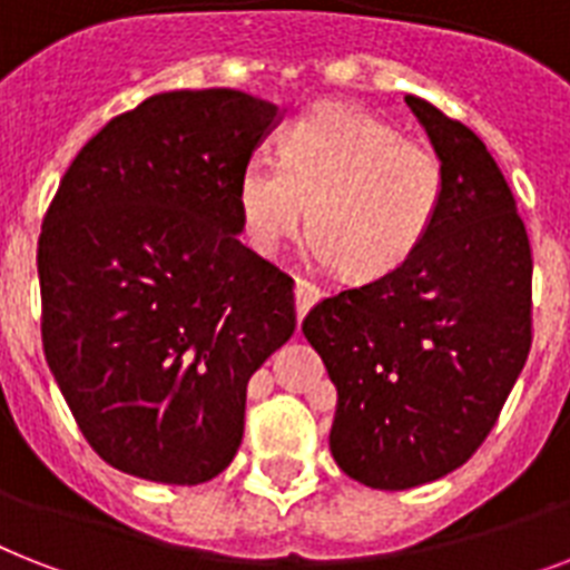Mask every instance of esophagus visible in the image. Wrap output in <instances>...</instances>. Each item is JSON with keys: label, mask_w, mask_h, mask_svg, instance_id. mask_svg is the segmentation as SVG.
I'll return each mask as SVG.
<instances>
[{"label": "esophagus", "mask_w": 570, "mask_h": 570, "mask_svg": "<svg viewBox=\"0 0 570 570\" xmlns=\"http://www.w3.org/2000/svg\"><path fill=\"white\" fill-rule=\"evenodd\" d=\"M318 298H322V289H318L316 284H309L304 277H295V316H298V322L307 316L309 307H313Z\"/></svg>", "instance_id": "1"}]
</instances>
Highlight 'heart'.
<instances>
[{
	"label": "heart",
	"instance_id": "1",
	"mask_svg": "<svg viewBox=\"0 0 570 570\" xmlns=\"http://www.w3.org/2000/svg\"><path fill=\"white\" fill-rule=\"evenodd\" d=\"M445 196V166L424 142L368 110L325 101L281 134V160L252 155L237 210L254 252L272 254L307 213L309 248L348 281L401 269Z\"/></svg>",
	"mask_w": 570,
	"mask_h": 570
}]
</instances>
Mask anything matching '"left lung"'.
I'll return each mask as SVG.
<instances>
[{
  "instance_id": "left-lung-1",
  "label": "left lung",
  "mask_w": 570,
  "mask_h": 570,
  "mask_svg": "<svg viewBox=\"0 0 570 570\" xmlns=\"http://www.w3.org/2000/svg\"><path fill=\"white\" fill-rule=\"evenodd\" d=\"M445 166L419 252L325 298L304 336L336 386L331 453L348 478L401 492L460 469L494 428L530 354L533 257L478 134L406 96Z\"/></svg>"
}]
</instances>
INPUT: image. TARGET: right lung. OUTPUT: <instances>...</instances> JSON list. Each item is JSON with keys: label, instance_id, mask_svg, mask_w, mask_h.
I'll return each mask as SVG.
<instances>
[{"label": "right lung", "instance_id": "obj_1", "mask_svg": "<svg viewBox=\"0 0 570 570\" xmlns=\"http://www.w3.org/2000/svg\"><path fill=\"white\" fill-rule=\"evenodd\" d=\"M284 110L243 90L157 92L60 180L37 245L49 368L114 469L225 471L252 374L295 331L293 281L239 243L237 178Z\"/></svg>", "mask_w": 570, "mask_h": 570}]
</instances>
